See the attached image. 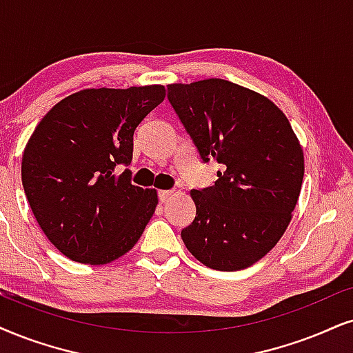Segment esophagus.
<instances>
[{"label":"esophagus","instance_id":"1","mask_svg":"<svg viewBox=\"0 0 353 353\" xmlns=\"http://www.w3.org/2000/svg\"><path fill=\"white\" fill-rule=\"evenodd\" d=\"M172 194H174V190H159L158 192V199H159V202H168L169 199L172 197Z\"/></svg>","mask_w":353,"mask_h":353}]
</instances>
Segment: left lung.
Segmentation results:
<instances>
[{
  "instance_id": "1",
  "label": "left lung",
  "mask_w": 353,
  "mask_h": 353,
  "mask_svg": "<svg viewBox=\"0 0 353 353\" xmlns=\"http://www.w3.org/2000/svg\"><path fill=\"white\" fill-rule=\"evenodd\" d=\"M168 101L215 184L192 189L194 221L181 231L192 256L215 270L256 264L279 243L300 197L305 159L282 110L225 79L169 84Z\"/></svg>"
}]
</instances>
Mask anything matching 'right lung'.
I'll return each mask as SVG.
<instances>
[{"instance_id": "right-lung-1", "label": "right lung", "mask_w": 353, "mask_h": 353, "mask_svg": "<svg viewBox=\"0 0 353 353\" xmlns=\"http://www.w3.org/2000/svg\"><path fill=\"white\" fill-rule=\"evenodd\" d=\"M164 99L159 84L84 89L40 120L22 156V187L48 241L71 261L107 264L153 216L154 189L132 184L133 133ZM117 165L128 168L117 172Z\"/></svg>"}]
</instances>
